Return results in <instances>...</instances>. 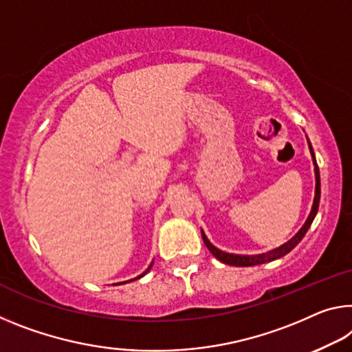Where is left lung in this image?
Masks as SVG:
<instances>
[{
	"mask_svg": "<svg viewBox=\"0 0 352 352\" xmlns=\"http://www.w3.org/2000/svg\"><path fill=\"white\" fill-rule=\"evenodd\" d=\"M309 148H310V153H311V158H314V166H315V178H316V186H315V199H314V205H311V211L309 217H307L305 224L300 227V230L294 235L289 241H287L285 244H282L280 248L277 249H272L270 252H265V254H258V255H236V254H228L224 252V250L214 248L213 244L208 241V238L202 230V238H204V243L205 246L208 248V250L211 254H213L217 260L222 261V263L226 265H230V266H255V265H261V263H267V261H272V260H277L280 258V256L287 255L289 250H293L294 248L298 246L300 243V239L304 238V235L309 230L311 222H314L315 216L318 213V206H320V196H321V183H320V169H318V164H316V160H315V153H314V148H311V144L309 142Z\"/></svg>",
	"mask_w": 352,
	"mask_h": 352,
	"instance_id": "obj_1",
	"label": "left lung"
}]
</instances>
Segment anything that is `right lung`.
<instances>
[{
	"label": "right lung",
	"instance_id": "right-lung-1",
	"mask_svg": "<svg viewBox=\"0 0 352 352\" xmlns=\"http://www.w3.org/2000/svg\"><path fill=\"white\" fill-rule=\"evenodd\" d=\"M152 265H153V263H152ZM152 265H150V266L147 267V271H146V272H142V274H141V276H138L136 278H141L142 276H146V274H147V272L150 271V267H152ZM136 278H131V280H136ZM131 280H126V282H131ZM126 282H122V283H126ZM117 285H119V283H117Z\"/></svg>",
	"mask_w": 352,
	"mask_h": 352
}]
</instances>
